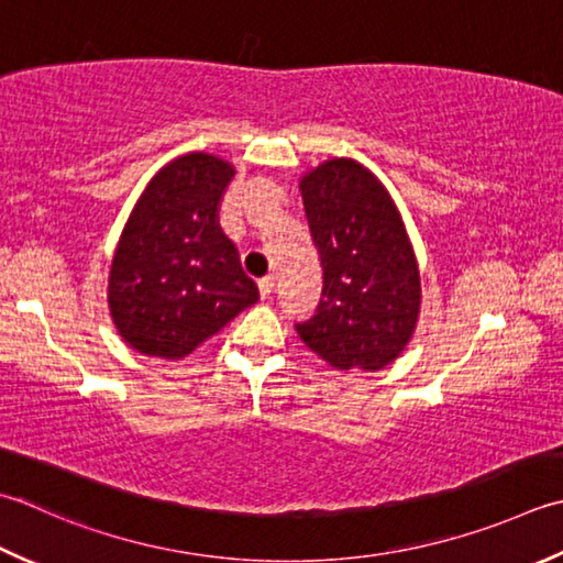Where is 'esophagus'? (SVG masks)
<instances>
[{
  "label": "esophagus",
  "instance_id": "esophagus-1",
  "mask_svg": "<svg viewBox=\"0 0 563 563\" xmlns=\"http://www.w3.org/2000/svg\"><path fill=\"white\" fill-rule=\"evenodd\" d=\"M273 285H275L273 275H266V278H261V280H258V292H261V297H268V295L273 292Z\"/></svg>",
  "mask_w": 563,
  "mask_h": 563
}]
</instances>
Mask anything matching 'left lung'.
<instances>
[{"instance_id":"left-lung-1","label":"left lung","mask_w":563,"mask_h":563,"mask_svg":"<svg viewBox=\"0 0 563 563\" xmlns=\"http://www.w3.org/2000/svg\"><path fill=\"white\" fill-rule=\"evenodd\" d=\"M307 227L324 271L322 300L295 329L339 371H380L420 317V268L390 192L368 168L332 158L302 175Z\"/></svg>"}]
</instances>
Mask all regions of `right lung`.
<instances>
[{"label": "right lung", "mask_w": 563, "mask_h": 563, "mask_svg": "<svg viewBox=\"0 0 563 563\" xmlns=\"http://www.w3.org/2000/svg\"><path fill=\"white\" fill-rule=\"evenodd\" d=\"M234 165L185 153L153 175L121 231L109 268L119 336L146 356L183 358L258 300L219 227Z\"/></svg>", "instance_id": "right-lung-1"}]
</instances>
